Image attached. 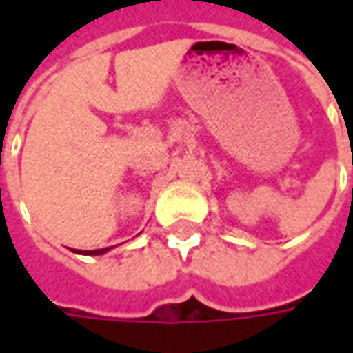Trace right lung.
<instances>
[{
  "instance_id": "right-lung-1",
  "label": "right lung",
  "mask_w": 353,
  "mask_h": 353,
  "mask_svg": "<svg viewBox=\"0 0 353 353\" xmlns=\"http://www.w3.org/2000/svg\"><path fill=\"white\" fill-rule=\"evenodd\" d=\"M111 248H103V250H94V252H75V253H83V255H101V253L109 252Z\"/></svg>"
}]
</instances>
